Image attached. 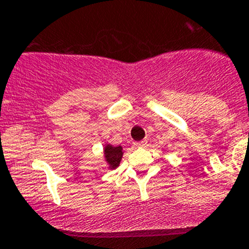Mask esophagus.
Listing matches in <instances>:
<instances>
[{
    "mask_svg": "<svg viewBox=\"0 0 249 249\" xmlns=\"http://www.w3.org/2000/svg\"><path fill=\"white\" fill-rule=\"evenodd\" d=\"M145 145H146V140H142V142H134L135 147H142V146H145Z\"/></svg>",
    "mask_w": 249,
    "mask_h": 249,
    "instance_id": "34e87169",
    "label": "esophagus"
}]
</instances>
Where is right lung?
<instances>
[{"label":"right lung","mask_w":249,"mask_h":249,"mask_svg":"<svg viewBox=\"0 0 249 249\" xmlns=\"http://www.w3.org/2000/svg\"><path fill=\"white\" fill-rule=\"evenodd\" d=\"M122 147L121 146H112V145H107L105 147V157H107V161L109 162L110 166L112 168H116L120 164V161L122 159Z\"/></svg>","instance_id":"obj_1"}]
</instances>
